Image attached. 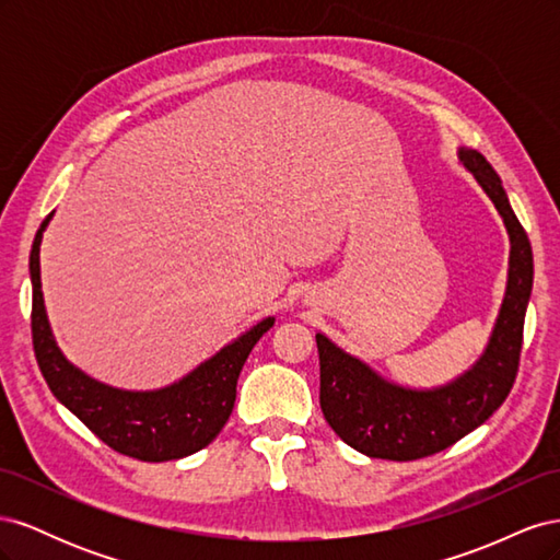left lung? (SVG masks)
I'll list each match as a JSON object with an SVG mask.
<instances>
[{"label":"left lung","instance_id":"left-lung-1","mask_svg":"<svg viewBox=\"0 0 560 560\" xmlns=\"http://www.w3.org/2000/svg\"><path fill=\"white\" fill-rule=\"evenodd\" d=\"M457 161L493 200L510 235L506 290L481 358L446 385L416 389L383 378L325 334H315L322 413L348 446L369 457L401 463L453 446L500 409L516 381L533 292V247L493 165L467 147L457 149Z\"/></svg>","mask_w":560,"mask_h":560}]
</instances>
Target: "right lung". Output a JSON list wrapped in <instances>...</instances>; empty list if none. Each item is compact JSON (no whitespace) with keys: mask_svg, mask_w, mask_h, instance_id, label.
<instances>
[{"mask_svg":"<svg viewBox=\"0 0 560 560\" xmlns=\"http://www.w3.org/2000/svg\"><path fill=\"white\" fill-rule=\"evenodd\" d=\"M50 217L54 212L44 219L30 252L32 343L50 393L109 448L138 460L165 463L206 448L233 411L235 385L247 354L276 325V317H264L210 360L165 387L121 389L100 383L65 358L48 325L39 247Z\"/></svg>","mask_w":560,"mask_h":560,"instance_id":"add662e5","label":"right lung"}]
</instances>
